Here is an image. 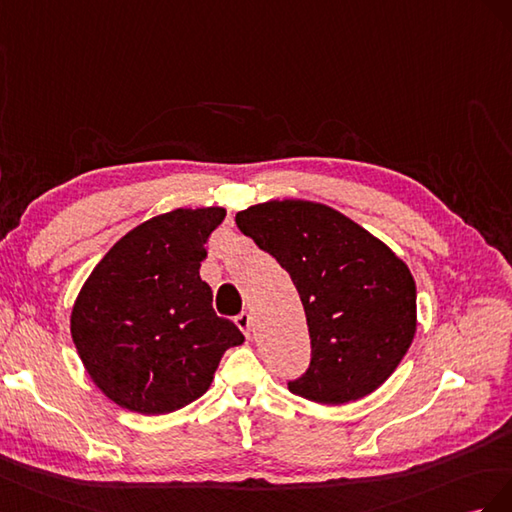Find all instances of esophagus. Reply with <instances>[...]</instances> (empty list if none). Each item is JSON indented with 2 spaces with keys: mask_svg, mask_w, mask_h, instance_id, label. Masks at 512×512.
<instances>
[{
  "mask_svg": "<svg viewBox=\"0 0 512 512\" xmlns=\"http://www.w3.org/2000/svg\"><path fill=\"white\" fill-rule=\"evenodd\" d=\"M236 326L248 337V334H251V315H248L246 311H242V313L236 317Z\"/></svg>",
  "mask_w": 512,
  "mask_h": 512,
  "instance_id": "esophagus-1",
  "label": "esophagus"
}]
</instances>
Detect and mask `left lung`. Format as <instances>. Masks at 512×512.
<instances>
[{"instance_id":"8db88e82","label":"left lung","mask_w":512,"mask_h":512,"mask_svg":"<svg viewBox=\"0 0 512 512\" xmlns=\"http://www.w3.org/2000/svg\"><path fill=\"white\" fill-rule=\"evenodd\" d=\"M236 225L294 281L311 364L289 390L321 405L367 397L399 367L416 334V283L405 261L324 203L272 199Z\"/></svg>"}]
</instances>
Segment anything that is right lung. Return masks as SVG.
Listing matches in <instances>:
<instances>
[{
    "label": "right lung",
    "mask_w": 512,
    "mask_h": 512,
    "mask_svg": "<svg viewBox=\"0 0 512 512\" xmlns=\"http://www.w3.org/2000/svg\"><path fill=\"white\" fill-rule=\"evenodd\" d=\"M225 208H178L111 246L72 306L70 334L94 384L124 410L169 414L193 403L244 334L212 309L201 281Z\"/></svg>",
    "instance_id": "add662e5"
}]
</instances>
